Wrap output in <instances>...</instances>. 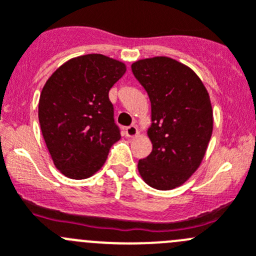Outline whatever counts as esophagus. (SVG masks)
<instances>
[{
	"mask_svg": "<svg viewBox=\"0 0 256 256\" xmlns=\"http://www.w3.org/2000/svg\"><path fill=\"white\" fill-rule=\"evenodd\" d=\"M126 137H130V138L136 137V136L138 134L137 126H126Z\"/></svg>",
	"mask_w": 256,
	"mask_h": 256,
	"instance_id": "1",
	"label": "esophagus"
}]
</instances>
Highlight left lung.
<instances>
[{
	"instance_id": "obj_1",
	"label": "left lung",
	"mask_w": 256,
	"mask_h": 256,
	"mask_svg": "<svg viewBox=\"0 0 256 256\" xmlns=\"http://www.w3.org/2000/svg\"><path fill=\"white\" fill-rule=\"evenodd\" d=\"M132 72L150 96L152 122V152L140 160L138 172L153 188L174 190L205 157L214 128L210 96L191 68L171 58L138 60Z\"/></svg>"
}]
</instances>
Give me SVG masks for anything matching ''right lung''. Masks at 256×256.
<instances>
[{
    "instance_id": "1",
    "label": "right lung",
    "mask_w": 256,
    "mask_h": 256,
    "mask_svg": "<svg viewBox=\"0 0 256 256\" xmlns=\"http://www.w3.org/2000/svg\"><path fill=\"white\" fill-rule=\"evenodd\" d=\"M126 72L119 60L88 54L64 62L44 85L38 122L54 164L64 176H93L120 140L109 90Z\"/></svg>"
}]
</instances>
